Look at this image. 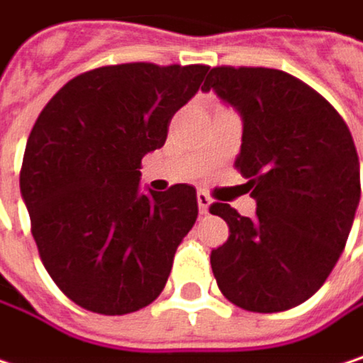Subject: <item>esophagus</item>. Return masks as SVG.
Returning <instances> with one entry per match:
<instances>
[{"label": "esophagus", "mask_w": 363, "mask_h": 363, "mask_svg": "<svg viewBox=\"0 0 363 363\" xmlns=\"http://www.w3.org/2000/svg\"><path fill=\"white\" fill-rule=\"evenodd\" d=\"M196 201H199V211H201V213H209L211 199H209L205 192H199V194H196Z\"/></svg>", "instance_id": "obj_1"}]
</instances>
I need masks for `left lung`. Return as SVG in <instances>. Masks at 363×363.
<instances>
[{"label": "left lung", "instance_id": "obj_1", "mask_svg": "<svg viewBox=\"0 0 363 363\" xmlns=\"http://www.w3.org/2000/svg\"><path fill=\"white\" fill-rule=\"evenodd\" d=\"M203 91L243 120L235 167L258 205L254 218L226 203L209 207L230 228L211 252L218 287L254 313L298 306L338 262L359 205L349 126L319 92L279 69L213 67Z\"/></svg>", "mask_w": 363, "mask_h": 363}]
</instances>
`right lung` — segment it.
Here are the masks:
<instances>
[{"mask_svg": "<svg viewBox=\"0 0 363 363\" xmlns=\"http://www.w3.org/2000/svg\"><path fill=\"white\" fill-rule=\"evenodd\" d=\"M207 65L124 63L69 80L27 139L21 194L40 258L82 308L126 315L162 291L196 190H141V158L167 141L173 113L201 89Z\"/></svg>", "mask_w": 363, "mask_h": 363, "instance_id": "right-lung-1", "label": "right lung"}]
</instances>
